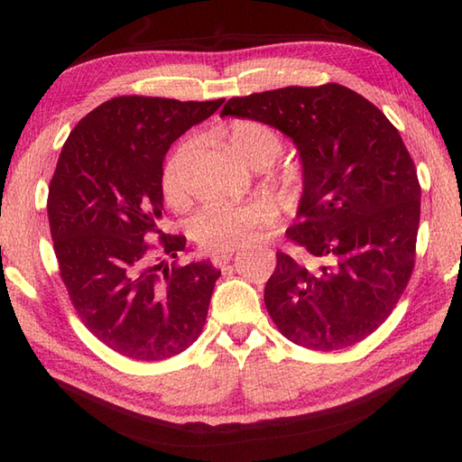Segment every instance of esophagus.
<instances>
[{
    "label": "esophagus",
    "instance_id": "obj_1",
    "mask_svg": "<svg viewBox=\"0 0 462 462\" xmlns=\"http://www.w3.org/2000/svg\"><path fill=\"white\" fill-rule=\"evenodd\" d=\"M234 256V250H228V252H216L212 254V263L216 268H224L226 263H228Z\"/></svg>",
    "mask_w": 462,
    "mask_h": 462
}]
</instances>
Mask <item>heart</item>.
Listing matches in <instances>:
<instances>
[{"label": "heart", "instance_id": "heart-1", "mask_svg": "<svg viewBox=\"0 0 462 462\" xmlns=\"http://www.w3.org/2000/svg\"><path fill=\"white\" fill-rule=\"evenodd\" d=\"M222 143L234 159L252 166L254 162H272L282 152V136L273 126L240 119L232 121L222 133ZM278 189L286 196H296L301 184V172L298 166H286L276 179ZM161 189L164 199L172 206L184 202V189L179 171V156H171L164 164ZM276 218V206L268 200L256 202H216L196 212L189 222L190 238L208 252H228L252 240L263 226Z\"/></svg>", "mask_w": 462, "mask_h": 462}]
</instances>
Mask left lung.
<instances>
[{"mask_svg": "<svg viewBox=\"0 0 462 462\" xmlns=\"http://www.w3.org/2000/svg\"><path fill=\"white\" fill-rule=\"evenodd\" d=\"M222 116L262 121L298 146L303 194L263 301L282 336L336 351L385 321L415 268L420 186L399 131L337 83L234 97Z\"/></svg>", "mask_w": 462, "mask_h": 462, "instance_id": "obj_1", "label": "left lung"}]
</instances>
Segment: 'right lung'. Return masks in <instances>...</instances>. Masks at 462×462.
<instances>
[{"mask_svg":"<svg viewBox=\"0 0 462 462\" xmlns=\"http://www.w3.org/2000/svg\"><path fill=\"white\" fill-rule=\"evenodd\" d=\"M222 103L115 97L59 154L47 196L59 276L85 328L129 359L174 357L202 333L220 272L179 263L186 238L162 230L161 179L171 144Z\"/></svg>","mask_w":462,"mask_h":462,"instance_id":"add662e5","label":"right lung"}]
</instances>
